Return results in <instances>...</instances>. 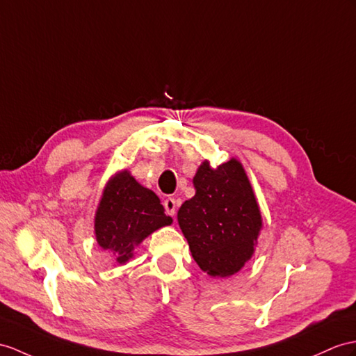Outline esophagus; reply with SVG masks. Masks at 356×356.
Wrapping results in <instances>:
<instances>
[{
	"instance_id": "1",
	"label": "esophagus",
	"mask_w": 356,
	"mask_h": 356,
	"mask_svg": "<svg viewBox=\"0 0 356 356\" xmlns=\"http://www.w3.org/2000/svg\"><path fill=\"white\" fill-rule=\"evenodd\" d=\"M163 205H164V210H166V214L175 216V213H177V201H175V199L168 197L166 201L163 202Z\"/></svg>"
}]
</instances>
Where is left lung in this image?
<instances>
[{"mask_svg":"<svg viewBox=\"0 0 356 356\" xmlns=\"http://www.w3.org/2000/svg\"><path fill=\"white\" fill-rule=\"evenodd\" d=\"M196 193L181 205L178 223L197 266L210 276L237 273L254 254L261 214L237 160L219 168L208 161L193 178Z\"/></svg>","mask_w":356,"mask_h":356,"instance_id":"obj_1","label":"left lung"}]
</instances>
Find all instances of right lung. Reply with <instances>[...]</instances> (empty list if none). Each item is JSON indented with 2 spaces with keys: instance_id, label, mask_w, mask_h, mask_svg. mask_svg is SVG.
Returning a JSON list of instances; mask_svg holds the SVG:
<instances>
[{
  "instance_id": "1",
  "label": "right lung",
  "mask_w": 356,
  "mask_h": 356,
  "mask_svg": "<svg viewBox=\"0 0 356 356\" xmlns=\"http://www.w3.org/2000/svg\"><path fill=\"white\" fill-rule=\"evenodd\" d=\"M172 223L159 196L142 187L127 170L110 179L95 218L98 245L125 263L134 246L151 232Z\"/></svg>"
}]
</instances>
